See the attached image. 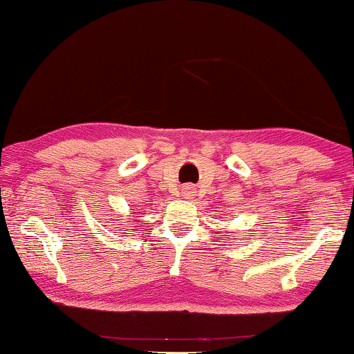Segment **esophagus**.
Listing matches in <instances>:
<instances>
[{
	"label": "esophagus",
	"mask_w": 354,
	"mask_h": 354,
	"mask_svg": "<svg viewBox=\"0 0 354 354\" xmlns=\"http://www.w3.org/2000/svg\"><path fill=\"white\" fill-rule=\"evenodd\" d=\"M193 193H194V191H193V188H191V186H185V188H183V196H185V198H191V196H193Z\"/></svg>",
	"instance_id": "1"
}]
</instances>
